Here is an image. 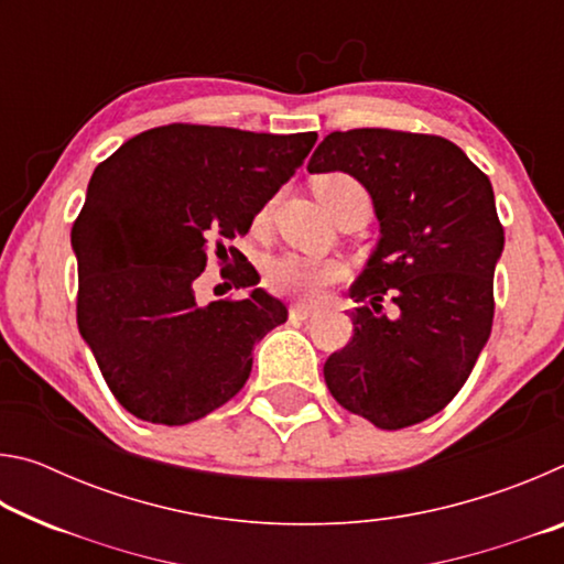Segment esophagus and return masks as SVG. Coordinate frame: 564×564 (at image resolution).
Masks as SVG:
<instances>
[{
  "label": "esophagus",
  "mask_w": 564,
  "mask_h": 564,
  "mask_svg": "<svg viewBox=\"0 0 564 564\" xmlns=\"http://www.w3.org/2000/svg\"><path fill=\"white\" fill-rule=\"evenodd\" d=\"M311 316H316V308L305 303H293L291 305V321H308Z\"/></svg>",
  "instance_id": "obj_1"
}]
</instances>
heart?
<instances>
[{
  "label": "heart",
  "mask_w": 564,
  "mask_h": 564,
  "mask_svg": "<svg viewBox=\"0 0 564 564\" xmlns=\"http://www.w3.org/2000/svg\"><path fill=\"white\" fill-rule=\"evenodd\" d=\"M316 194L328 208H333L350 202V198H368L366 188H362L356 178L346 174H328L316 178ZM269 218V206H263L256 224H263ZM343 275V265L338 261H321V259H305L299 253H283L279 259L269 263L265 271V283L271 285L275 293L293 295L299 301H316L321 293L328 289L330 283H336Z\"/></svg>",
  "instance_id": "1"
}]
</instances>
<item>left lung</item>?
Here are the masks:
<instances>
[{
  "label": "left lung",
  "instance_id": "obj_1",
  "mask_svg": "<svg viewBox=\"0 0 564 564\" xmlns=\"http://www.w3.org/2000/svg\"><path fill=\"white\" fill-rule=\"evenodd\" d=\"M308 171L356 176L380 221L350 289L352 336L323 366L330 395L380 431L423 423L460 393L490 338L505 246L490 178L453 141L393 129L333 131Z\"/></svg>",
  "mask_w": 564,
  "mask_h": 564
}]
</instances>
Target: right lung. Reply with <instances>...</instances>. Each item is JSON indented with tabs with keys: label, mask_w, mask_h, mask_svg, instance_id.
<instances>
[{
	"label": "right lung",
	"mask_w": 564,
	"mask_h": 564,
	"mask_svg": "<svg viewBox=\"0 0 564 564\" xmlns=\"http://www.w3.org/2000/svg\"><path fill=\"white\" fill-rule=\"evenodd\" d=\"M316 139V131L169 123L141 131L94 169L72 226L76 323L131 415L186 425L243 388L253 346L289 308L263 289L202 305L196 279L208 256L221 263L231 253L228 281L259 283L246 256L226 243L248 234Z\"/></svg>",
	"instance_id": "right-lung-1"
}]
</instances>
